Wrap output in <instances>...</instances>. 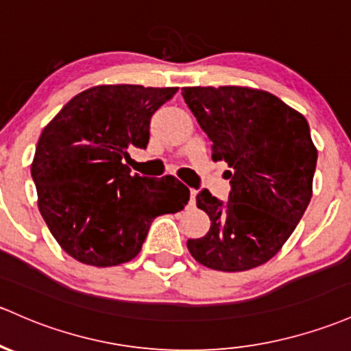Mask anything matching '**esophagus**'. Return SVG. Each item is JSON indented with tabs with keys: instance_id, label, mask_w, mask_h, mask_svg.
Segmentation results:
<instances>
[{
	"instance_id": "1",
	"label": "esophagus",
	"mask_w": 351,
	"mask_h": 351,
	"mask_svg": "<svg viewBox=\"0 0 351 351\" xmlns=\"http://www.w3.org/2000/svg\"><path fill=\"white\" fill-rule=\"evenodd\" d=\"M195 194H197V192H195L194 189H191V201H189V206H194V204H195Z\"/></svg>"
}]
</instances>
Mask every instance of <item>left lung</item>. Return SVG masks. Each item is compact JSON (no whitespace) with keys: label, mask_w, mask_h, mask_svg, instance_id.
<instances>
[{"label":"left lung","mask_w":351,"mask_h":351,"mask_svg":"<svg viewBox=\"0 0 351 351\" xmlns=\"http://www.w3.org/2000/svg\"><path fill=\"white\" fill-rule=\"evenodd\" d=\"M184 101L213 142V160L231 167L228 201L202 189L204 237L187 241L210 269L246 271L269 261L293 234L311 199L316 152L303 115L263 90L186 86Z\"/></svg>","instance_id":"obj_1"}]
</instances>
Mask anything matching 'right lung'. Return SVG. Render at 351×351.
Here are the masks:
<instances>
[{"label":"right lung","instance_id":"obj_1","mask_svg":"<svg viewBox=\"0 0 351 351\" xmlns=\"http://www.w3.org/2000/svg\"><path fill=\"white\" fill-rule=\"evenodd\" d=\"M177 88L99 85L73 97L45 127L32 177L40 213L63 251L90 266L138 254L150 224L176 214L189 189L176 177L132 176L127 149H145L150 119Z\"/></svg>","mask_w":351,"mask_h":351}]
</instances>
